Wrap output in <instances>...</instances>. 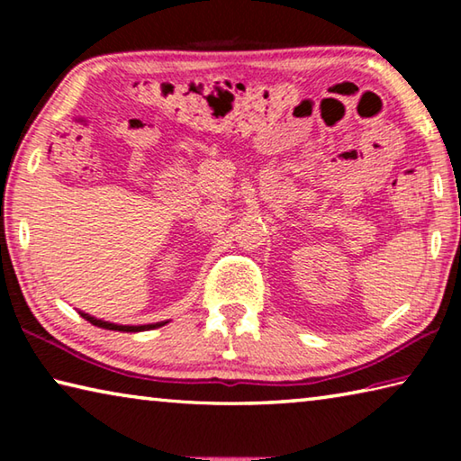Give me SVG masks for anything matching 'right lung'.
<instances>
[{
	"label": "right lung",
	"instance_id": "add662e5",
	"mask_svg": "<svg viewBox=\"0 0 461 461\" xmlns=\"http://www.w3.org/2000/svg\"><path fill=\"white\" fill-rule=\"evenodd\" d=\"M85 319H87L89 323L97 325V327H104V330H113V331H146V330H154V327H160L165 323H152V325H115V323H107V321H101V319L91 317L87 313H81Z\"/></svg>",
	"mask_w": 461,
	"mask_h": 461
}]
</instances>
